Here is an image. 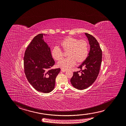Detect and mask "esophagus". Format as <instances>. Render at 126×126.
<instances>
[{
  "label": "esophagus",
  "instance_id": "34e87169",
  "mask_svg": "<svg viewBox=\"0 0 126 126\" xmlns=\"http://www.w3.org/2000/svg\"><path fill=\"white\" fill-rule=\"evenodd\" d=\"M62 71L63 72H66V71H67L66 70H64V69H62Z\"/></svg>",
  "mask_w": 126,
  "mask_h": 126
}]
</instances>
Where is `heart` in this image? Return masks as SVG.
<instances>
[{
	"label": "heart",
	"mask_w": 126,
	"mask_h": 126,
	"mask_svg": "<svg viewBox=\"0 0 126 126\" xmlns=\"http://www.w3.org/2000/svg\"><path fill=\"white\" fill-rule=\"evenodd\" d=\"M60 47L64 52H67L68 58L60 61L58 66L61 68L67 70L76 64L84 62L88 56L89 46L85 39H79L74 37L64 38L59 43ZM51 55L54 59L60 61L63 58V53L58 47H54L51 50Z\"/></svg>",
	"instance_id": "heart-1"
}]
</instances>
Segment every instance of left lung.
Here are the masks:
<instances>
[{"label":"left lung","instance_id":"obj_1","mask_svg":"<svg viewBox=\"0 0 126 126\" xmlns=\"http://www.w3.org/2000/svg\"><path fill=\"white\" fill-rule=\"evenodd\" d=\"M85 34L89 40L90 51L86 60L78 67L80 71L74 72L70 80L72 86L79 90L86 89L94 82L102 62V50L97 39L90 34Z\"/></svg>","mask_w":126,"mask_h":126}]
</instances>
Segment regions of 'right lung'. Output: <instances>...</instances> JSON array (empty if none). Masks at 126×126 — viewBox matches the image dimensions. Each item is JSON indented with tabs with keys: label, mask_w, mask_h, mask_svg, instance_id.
<instances>
[{
	"label": "right lung",
	"mask_w": 126,
	"mask_h": 126,
	"mask_svg": "<svg viewBox=\"0 0 126 126\" xmlns=\"http://www.w3.org/2000/svg\"><path fill=\"white\" fill-rule=\"evenodd\" d=\"M39 34L33 38L25 50L24 57V72L27 79L34 89L50 93L55 87V79L60 68L51 69L55 64L50 48Z\"/></svg>",
	"instance_id": "1"
}]
</instances>
